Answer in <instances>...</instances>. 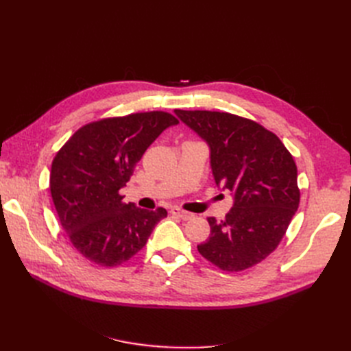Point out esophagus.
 Returning a JSON list of instances; mask_svg holds the SVG:
<instances>
[{
    "label": "esophagus",
    "mask_w": 351,
    "mask_h": 351,
    "mask_svg": "<svg viewBox=\"0 0 351 351\" xmlns=\"http://www.w3.org/2000/svg\"><path fill=\"white\" fill-rule=\"evenodd\" d=\"M169 214L176 215L178 218H182L183 221H187V219H192L193 218V214H190V212H186V210L180 209V208H171V209H169Z\"/></svg>",
    "instance_id": "obj_1"
}]
</instances>
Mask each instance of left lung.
<instances>
[{
    "instance_id": "1",
    "label": "left lung",
    "mask_w": 351,
    "mask_h": 351,
    "mask_svg": "<svg viewBox=\"0 0 351 351\" xmlns=\"http://www.w3.org/2000/svg\"><path fill=\"white\" fill-rule=\"evenodd\" d=\"M174 112L208 143L215 183L234 200L226 219L208 218L210 236L197 250L222 271L247 269L277 249L299 208L294 159L252 120L218 111Z\"/></svg>"
}]
</instances>
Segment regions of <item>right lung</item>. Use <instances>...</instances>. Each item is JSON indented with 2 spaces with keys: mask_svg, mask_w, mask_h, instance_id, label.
<instances>
[{
  "mask_svg": "<svg viewBox=\"0 0 351 351\" xmlns=\"http://www.w3.org/2000/svg\"><path fill=\"white\" fill-rule=\"evenodd\" d=\"M176 124L164 111L104 119L80 127L57 152L49 176L52 202L71 244L90 262L117 267L129 261L167 217L164 208L125 204L120 189L147 147Z\"/></svg>",
  "mask_w": 351,
  "mask_h": 351,
  "instance_id": "right-lung-1",
  "label": "right lung"
}]
</instances>
